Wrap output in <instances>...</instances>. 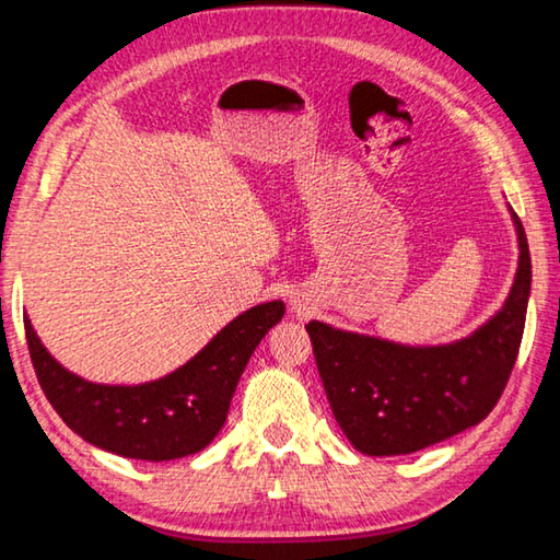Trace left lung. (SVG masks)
Returning a JSON list of instances; mask_svg holds the SVG:
<instances>
[{
  "mask_svg": "<svg viewBox=\"0 0 560 560\" xmlns=\"http://www.w3.org/2000/svg\"><path fill=\"white\" fill-rule=\"evenodd\" d=\"M518 236V269L503 306L464 339L408 346L308 322L318 376L336 423L366 456H404L481 423L509 381L526 326L530 254Z\"/></svg>",
  "mask_w": 560,
  "mask_h": 560,
  "instance_id": "obj_1",
  "label": "left lung"
}]
</instances>
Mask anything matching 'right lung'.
<instances>
[{"instance_id": "add662e5", "label": "right lung", "mask_w": 560, "mask_h": 560, "mask_svg": "<svg viewBox=\"0 0 560 560\" xmlns=\"http://www.w3.org/2000/svg\"><path fill=\"white\" fill-rule=\"evenodd\" d=\"M283 312V301L252 306L184 366L135 386L77 376L47 351L30 316L24 331L42 392L77 436L109 454L159 464L199 454L214 441L248 359Z\"/></svg>"}]
</instances>
